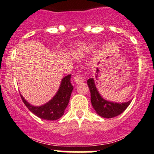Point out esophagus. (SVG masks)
Returning a JSON list of instances; mask_svg holds the SVG:
<instances>
[{"label":"esophagus","mask_w":154,"mask_h":154,"mask_svg":"<svg viewBox=\"0 0 154 154\" xmlns=\"http://www.w3.org/2000/svg\"><path fill=\"white\" fill-rule=\"evenodd\" d=\"M74 81L76 84H79V83L83 82L84 79H82V75H77L74 76Z\"/></svg>","instance_id":"obj_1"}]
</instances>
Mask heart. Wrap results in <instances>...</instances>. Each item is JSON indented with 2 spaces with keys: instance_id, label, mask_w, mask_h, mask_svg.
I'll list each match as a JSON object with an SVG mask.
<instances>
[{
  "instance_id": "b5f03b06",
  "label": "heart",
  "mask_w": 154,
  "mask_h": 154,
  "mask_svg": "<svg viewBox=\"0 0 154 154\" xmlns=\"http://www.w3.org/2000/svg\"><path fill=\"white\" fill-rule=\"evenodd\" d=\"M92 47L88 45L80 44L74 48L72 51V55L77 58H82L85 56V54L90 52Z\"/></svg>"
}]
</instances>
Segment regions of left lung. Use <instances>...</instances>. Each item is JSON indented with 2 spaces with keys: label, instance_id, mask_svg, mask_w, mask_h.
<instances>
[{
  "label": "left lung",
  "instance_id": "left-lung-1",
  "mask_svg": "<svg viewBox=\"0 0 154 154\" xmlns=\"http://www.w3.org/2000/svg\"><path fill=\"white\" fill-rule=\"evenodd\" d=\"M91 93V103L96 113L103 118H113L120 115L129 106L132 99L125 103H116L105 99L96 88L95 80L91 78L87 80Z\"/></svg>",
  "mask_w": 154,
  "mask_h": 154
}]
</instances>
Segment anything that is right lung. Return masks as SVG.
<instances>
[{
	"mask_svg": "<svg viewBox=\"0 0 154 154\" xmlns=\"http://www.w3.org/2000/svg\"><path fill=\"white\" fill-rule=\"evenodd\" d=\"M71 74L65 76L61 81L60 86L51 100L45 104L36 106L30 104L21 95L22 101L33 114L45 120H56L64 115L69 104L73 86L71 83Z\"/></svg>",
	"mask_w": 154,
	"mask_h": 154,
	"instance_id": "right-lung-1",
	"label": "right lung"
}]
</instances>
